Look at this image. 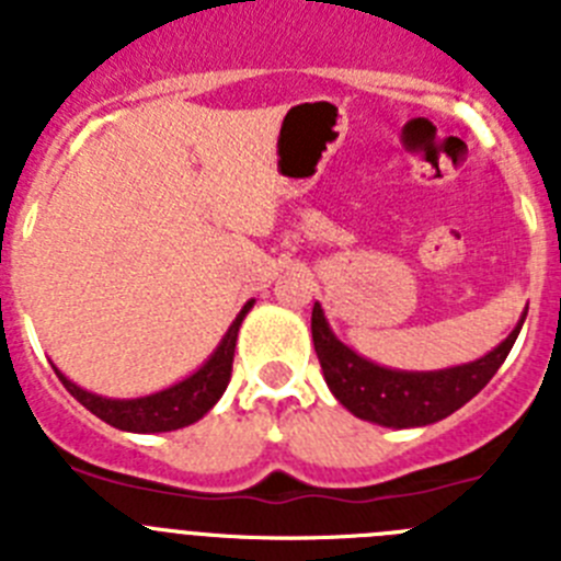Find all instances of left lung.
<instances>
[{
	"mask_svg": "<svg viewBox=\"0 0 561 561\" xmlns=\"http://www.w3.org/2000/svg\"><path fill=\"white\" fill-rule=\"evenodd\" d=\"M523 320L483 359L460 365V368L435 370V374L388 370L356 356L331 334L320 304H314L311 309V336H314V351L325 381L342 408H348L356 419L401 430L424 427V424L447 419L455 410L463 408L472 396H478L512 351L514 340L523 329Z\"/></svg>",
	"mask_w": 561,
	"mask_h": 561,
	"instance_id": "1",
	"label": "left lung"
}]
</instances>
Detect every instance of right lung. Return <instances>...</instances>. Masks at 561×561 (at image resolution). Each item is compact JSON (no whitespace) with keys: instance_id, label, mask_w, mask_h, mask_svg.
Listing matches in <instances>:
<instances>
[{"instance_id":"add662e5","label":"right lung","mask_w":561,"mask_h":561,"mask_svg":"<svg viewBox=\"0 0 561 561\" xmlns=\"http://www.w3.org/2000/svg\"><path fill=\"white\" fill-rule=\"evenodd\" d=\"M250 309L252 300L236 317V323L230 325V331L225 334L216 354L196 374L187 376L180 385H173V388L160 390V393L142 396V399H103V396L87 393L78 385H72L58 370L56 374L64 388L76 396L89 413H95L98 419L112 424V427L126 430V433H171V430H182L187 424H193V421H199L221 399V393H225L232 374L238 325H241V320H244V314Z\"/></svg>"}]
</instances>
